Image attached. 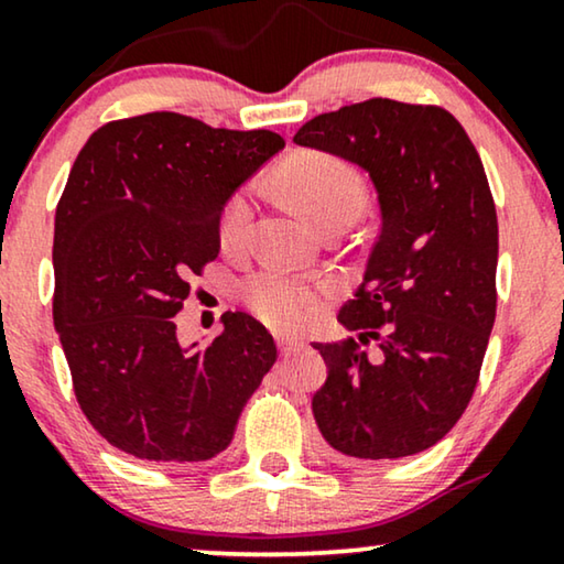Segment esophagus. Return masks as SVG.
Wrapping results in <instances>:
<instances>
[{
    "label": "esophagus",
    "mask_w": 564,
    "mask_h": 564,
    "mask_svg": "<svg viewBox=\"0 0 564 564\" xmlns=\"http://www.w3.org/2000/svg\"><path fill=\"white\" fill-rule=\"evenodd\" d=\"M275 343H279V350H281L283 358H289L291 352H296L301 347L299 339H293V337H275Z\"/></svg>",
    "instance_id": "1"
}]
</instances>
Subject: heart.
<instances>
[{
  "label": "heart",
  "mask_w": 564,
  "mask_h": 564,
  "mask_svg": "<svg viewBox=\"0 0 564 564\" xmlns=\"http://www.w3.org/2000/svg\"><path fill=\"white\" fill-rule=\"evenodd\" d=\"M281 184L293 202L314 221L324 225L339 212L362 206V184L350 165L327 153H304L283 165ZM256 196L252 188H240L225 204L219 217V242L227 250L240 248L250 232ZM252 312L275 329H293L304 324L316 308V291L296 275L283 271H260L245 285Z\"/></svg>",
  "instance_id": "1"
}]
</instances>
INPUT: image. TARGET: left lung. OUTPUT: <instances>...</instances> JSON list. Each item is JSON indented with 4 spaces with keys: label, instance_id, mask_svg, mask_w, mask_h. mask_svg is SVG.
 <instances>
[{
    "label": "left lung",
    "instance_id": "obj_1",
    "mask_svg": "<svg viewBox=\"0 0 564 564\" xmlns=\"http://www.w3.org/2000/svg\"><path fill=\"white\" fill-rule=\"evenodd\" d=\"M368 173L380 229L337 322L358 339L314 343L327 380L312 399L322 437L355 459H399L463 416L496 322L498 219L480 155L440 107L368 99L293 134ZM376 338L368 356L357 345Z\"/></svg>",
    "mask_w": 564,
    "mask_h": 564
}]
</instances>
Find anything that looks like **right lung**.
Segmentation results:
<instances>
[{
  "mask_svg": "<svg viewBox=\"0 0 564 564\" xmlns=\"http://www.w3.org/2000/svg\"><path fill=\"white\" fill-rule=\"evenodd\" d=\"M285 148L271 130H214L148 112L86 140L55 209L53 322L78 406L112 447L148 463H204L229 447L275 362L256 316L227 312L184 345L188 275L219 256V217Z\"/></svg>",
  "mask_w": 564,
  "mask_h": 564,
  "instance_id": "1",
  "label": "right lung"
}]
</instances>
